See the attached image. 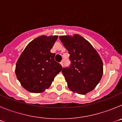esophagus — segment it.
<instances>
[{
  "label": "esophagus",
  "instance_id": "34e87169",
  "mask_svg": "<svg viewBox=\"0 0 122 122\" xmlns=\"http://www.w3.org/2000/svg\"><path fill=\"white\" fill-rule=\"evenodd\" d=\"M60 65H61L62 66H63V61H62V62H60Z\"/></svg>",
  "mask_w": 122,
  "mask_h": 122
}]
</instances>
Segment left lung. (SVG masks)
Wrapping results in <instances>:
<instances>
[{
	"instance_id": "1",
	"label": "left lung",
	"mask_w": 122,
	"mask_h": 122,
	"mask_svg": "<svg viewBox=\"0 0 122 122\" xmlns=\"http://www.w3.org/2000/svg\"><path fill=\"white\" fill-rule=\"evenodd\" d=\"M60 41L68 51L71 64L62 73L68 88L79 94L93 90L101 80L103 64L91 44L79 35L60 36Z\"/></svg>"
}]
</instances>
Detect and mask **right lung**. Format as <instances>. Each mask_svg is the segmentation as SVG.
<instances>
[{
	"mask_svg": "<svg viewBox=\"0 0 122 122\" xmlns=\"http://www.w3.org/2000/svg\"><path fill=\"white\" fill-rule=\"evenodd\" d=\"M57 36L41 35L28 44L18 59L15 73L25 89L40 93L48 89L62 66L51 52Z\"/></svg>",
	"mask_w": 122,
	"mask_h": 122,
	"instance_id": "right-lung-1",
	"label": "right lung"
}]
</instances>
